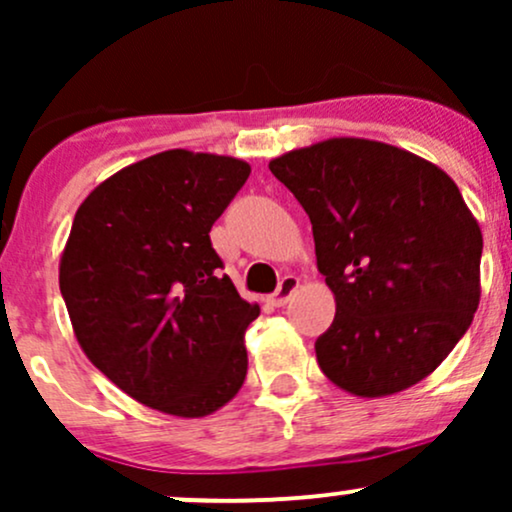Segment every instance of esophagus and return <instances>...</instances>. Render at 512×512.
<instances>
[{
  "label": "esophagus",
  "instance_id": "1",
  "mask_svg": "<svg viewBox=\"0 0 512 512\" xmlns=\"http://www.w3.org/2000/svg\"><path fill=\"white\" fill-rule=\"evenodd\" d=\"M296 291H298V276H293V274L284 276V279H281V284H279V289H276L272 293V298H269V303L276 305V308H281V305H286L291 301V296Z\"/></svg>",
  "mask_w": 512,
  "mask_h": 512
}]
</instances>
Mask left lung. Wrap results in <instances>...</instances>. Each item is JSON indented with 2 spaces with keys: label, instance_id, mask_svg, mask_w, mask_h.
<instances>
[{
  "label": "left lung",
  "instance_id": "1",
  "mask_svg": "<svg viewBox=\"0 0 512 512\" xmlns=\"http://www.w3.org/2000/svg\"><path fill=\"white\" fill-rule=\"evenodd\" d=\"M313 223L337 315L322 373L358 397L407 390L472 325L484 240L443 170L397 146L327 139L269 163Z\"/></svg>",
  "mask_w": 512,
  "mask_h": 512
}]
</instances>
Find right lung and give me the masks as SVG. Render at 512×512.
<instances>
[{
    "label": "right lung",
    "mask_w": 512,
    "mask_h": 512,
    "mask_svg": "<svg viewBox=\"0 0 512 512\" xmlns=\"http://www.w3.org/2000/svg\"><path fill=\"white\" fill-rule=\"evenodd\" d=\"M248 175L231 156L163 151L76 211L60 264L69 320L88 361L146 407L195 419L243 387L260 305L221 274L209 231Z\"/></svg>",
    "instance_id": "1"
}]
</instances>
